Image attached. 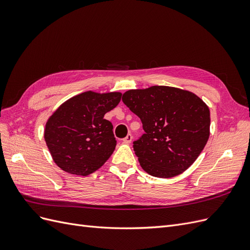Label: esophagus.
<instances>
[{"label": "esophagus", "mask_w": 250, "mask_h": 250, "mask_svg": "<svg viewBox=\"0 0 250 250\" xmlns=\"http://www.w3.org/2000/svg\"><path fill=\"white\" fill-rule=\"evenodd\" d=\"M131 141H132V135L131 134H128L125 139H123L124 144H130Z\"/></svg>", "instance_id": "34e87169"}]
</instances>
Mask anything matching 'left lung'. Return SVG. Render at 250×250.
Here are the masks:
<instances>
[{"label":"left lung","instance_id":"obj_1","mask_svg":"<svg viewBox=\"0 0 250 250\" xmlns=\"http://www.w3.org/2000/svg\"><path fill=\"white\" fill-rule=\"evenodd\" d=\"M122 101L143 123L145 134L133 143L141 167L150 175L171 178L197 160L209 138V108L192 92L153 85L129 89Z\"/></svg>","mask_w":250,"mask_h":250}]
</instances>
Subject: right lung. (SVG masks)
<instances>
[{"label":"right lung","instance_id":"add662e5","mask_svg":"<svg viewBox=\"0 0 250 250\" xmlns=\"http://www.w3.org/2000/svg\"><path fill=\"white\" fill-rule=\"evenodd\" d=\"M121 96L86 90L64 101L49 117L43 137L60 169L86 176L108 160L117 141L104 115L117 106Z\"/></svg>","mask_w":250,"mask_h":250}]
</instances>
